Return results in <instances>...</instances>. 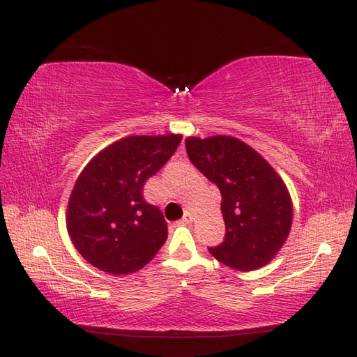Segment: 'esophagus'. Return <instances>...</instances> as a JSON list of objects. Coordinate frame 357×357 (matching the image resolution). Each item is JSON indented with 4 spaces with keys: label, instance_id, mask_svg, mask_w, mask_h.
Segmentation results:
<instances>
[{
    "label": "esophagus",
    "instance_id": "obj_1",
    "mask_svg": "<svg viewBox=\"0 0 357 357\" xmlns=\"http://www.w3.org/2000/svg\"><path fill=\"white\" fill-rule=\"evenodd\" d=\"M192 222V214L190 213H184V217L179 220V223H183V225H189Z\"/></svg>",
    "mask_w": 357,
    "mask_h": 357
}]
</instances>
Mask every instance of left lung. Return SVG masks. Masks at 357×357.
<instances>
[{
	"label": "left lung",
	"mask_w": 357,
	"mask_h": 357,
	"mask_svg": "<svg viewBox=\"0 0 357 357\" xmlns=\"http://www.w3.org/2000/svg\"><path fill=\"white\" fill-rule=\"evenodd\" d=\"M189 160L219 187L225 238L211 255L228 268L253 271L282 249L293 220V204L279 174L249 144L215 135L185 140Z\"/></svg>",
	"instance_id": "8db88e82"
}]
</instances>
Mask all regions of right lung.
Listing matches in <instances>:
<instances>
[{"label": "right lung", "instance_id": "1", "mask_svg": "<svg viewBox=\"0 0 357 357\" xmlns=\"http://www.w3.org/2000/svg\"><path fill=\"white\" fill-rule=\"evenodd\" d=\"M181 135H134L110 144L84 167L68 204V229L80 255L108 274L135 273L167 241L160 209L144 183L165 165Z\"/></svg>", "mask_w": 357, "mask_h": 357}]
</instances>
